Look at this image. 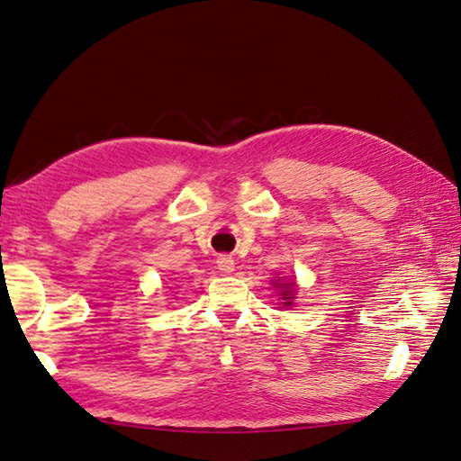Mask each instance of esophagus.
Masks as SVG:
<instances>
[{
	"mask_svg": "<svg viewBox=\"0 0 461 461\" xmlns=\"http://www.w3.org/2000/svg\"><path fill=\"white\" fill-rule=\"evenodd\" d=\"M218 269L221 273H225V276H230V273H233V269H236V261H233V258H230V256H220Z\"/></svg>",
	"mask_w": 461,
	"mask_h": 461,
	"instance_id": "1",
	"label": "esophagus"
}]
</instances>
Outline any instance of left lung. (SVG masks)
<instances>
[{
  "label": "left lung",
  "instance_id": "8db88e82",
  "mask_svg": "<svg viewBox=\"0 0 461 461\" xmlns=\"http://www.w3.org/2000/svg\"><path fill=\"white\" fill-rule=\"evenodd\" d=\"M276 287L281 289L279 295H281L283 301H285V307H291L293 299H295V297H293V295H295V283H293V281H289V283H279V281H277Z\"/></svg>",
  "mask_w": 461,
  "mask_h": 461
}]
</instances>
